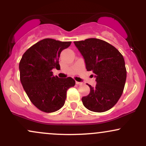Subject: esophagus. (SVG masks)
I'll return each mask as SVG.
<instances>
[{
	"instance_id": "esophagus-1",
	"label": "esophagus",
	"mask_w": 146,
	"mask_h": 146,
	"mask_svg": "<svg viewBox=\"0 0 146 146\" xmlns=\"http://www.w3.org/2000/svg\"><path fill=\"white\" fill-rule=\"evenodd\" d=\"M75 84H78V85H80V84H82V82H75Z\"/></svg>"
}]
</instances>
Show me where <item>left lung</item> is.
<instances>
[{"mask_svg":"<svg viewBox=\"0 0 146 146\" xmlns=\"http://www.w3.org/2000/svg\"><path fill=\"white\" fill-rule=\"evenodd\" d=\"M74 44L84 59L88 71H93L96 81L90 93L83 97L84 106L90 111L102 113L117 104L121 98L126 68L123 57L115 46L97 38L75 41Z\"/></svg>","mask_w":146,"mask_h":146,"instance_id":"1","label":"left lung"}]
</instances>
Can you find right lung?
<instances>
[{
    "label": "right lung",
    "mask_w": 146,
    "mask_h": 146,
    "mask_svg": "<svg viewBox=\"0 0 146 146\" xmlns=\"http://www.w3.org/2000/svg\"><path fill=\"white\" fill-rule=\"evenodd\" d=\"M71 42L45 38L28 48L19 63L20 79L30 101L39 110L53 113L63 106L66 92L75 86L71 77L59 78L53 68H60L59 58Z\"/></svg>",
    "instance_id": "1"
}]
</instances>
